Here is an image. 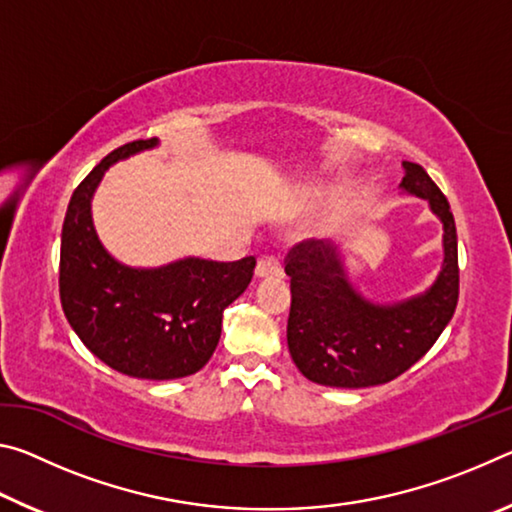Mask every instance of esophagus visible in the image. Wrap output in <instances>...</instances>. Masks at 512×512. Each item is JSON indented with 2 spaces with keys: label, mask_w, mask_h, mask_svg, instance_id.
<instances>
[{
  "label": "esophagus",
  "mask_w": 512,
  "mask_h": 512,
  "mask_svg": "<svg viewBox=\"0 0 512 512\" xmlns=\"http://www.w3.org/2000/svg\"><path fill=\"white\" fill-rule=\"evenodd\" d=\"M282 275V264L277 257H264L257 262L255 277L257 280H275V277Z\"/></svg>",
  "instance_id": "esophagus-1"
}]
</instances>
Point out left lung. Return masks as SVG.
Segmentation results:
<instances>
[{
  "label": "left lung",
  "instance_id": "left-lung-1",
  "mask_svg": "<svg viewBox=\"0 0 512 512\" xmlns=\"http://www.w3.org/2000/svg\"><path fill=\"white\" fill-rule=\"evenodd\" d=\"M402 194L427 201L443 225V264L427 289L379 302L352 282L348 248L311 239L287 264L291 359L309 381L334 388L386 384L429 352L454 316L458 300V244L449 203L420 164L402 162Z\"/></svg>",
  "mask_w": 512,
  "mask_h": 512
}]
</instances>
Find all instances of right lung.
<instances>
[{"label": "right lung", "instance_id": "right-lung-1", "mask_svg": "<svg viewBox=\"0 0 512 512\" xmlns=\"http://www.w3.org/2000/svg\"><path fill=\"white\" fill-rule=\"evenodd\" d=\"M158 146V137L119 146L76 187L60 239V302L76 336L106 366L167 381L194 375L210 361L223 309L248 289L255 257L230 264L180 257L144 268L108 253L94 228V192L110 167Z\"/></svg>", "mask_w": 512, "mask_h": 512}]
</instances>
